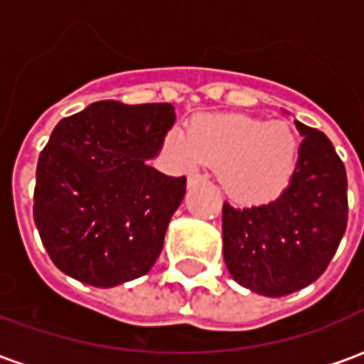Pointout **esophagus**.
I'll return each mask as SVG.
<instances>
[{"label": "esophagus", "instance_id": "esophagus-1", "mask_svg": "<svg viewBox=\"0 0 364 364\" xmlns=\"http://www.w3.org/2000/svg\"><path fill=\"white\" fill-rule=\"evenodd\" d=\"M203 181H205V175L191 173L189 177H187V185H189V187H193V185H197V183H203Z\"/></svg>", "mask_w": 364, "mask_h": 364}]
</instances>
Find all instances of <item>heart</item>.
<instances>
[{
	"label": "heart",
	"mask_w": 364,
	"mask_h": 364,
	"mask_svg": "<svg viewBox=\"0 0 364 364\" xmlns=\"http://www.w3.org/2000/svg\"><path fill=\"white\" fill-rule=\"evenodd\" d=\"M164 148L175 166H216L224 193L242 203L277 195L298 156L296 134L287 122L245 114L197 117L185 136L169 132Z\"/></svg>",
	"instance_id": "b5f03b06"
}]
</instances>
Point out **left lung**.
<instances>
[{
    "instance_id": "obj_1",
    "label": "left lung",
    "mask_w": 364,
    "mask_h": 364,
    "mask_svg": "<svg viewBox=\"0 0 364 364\" xmlns=\"http://www.w3.org/2000/svg\"><path fill=\"white\" fill-rule=\"evenodd\" d=\"M302 144L287 189L269 203L222 206L232 279L263 296H287L328 269L347 228V173L328 136L296 122Z\"/></svg>"
}]
</instances>
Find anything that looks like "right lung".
<instances>
[{
  "label": "right lung",
  "instance_id": "right-lung-1",
  "mask_svg": "<svg viewBox=\"0 0 364 364\" xmlns=\"http://www.w3.org/2000/svg\"><path fill=\"white\" fill-rule=\"evenodd\" d=\"M169 103L97 101L62 119L36 164L33 216L62 273L99 289L142 277L187 179L146 164L173 127Z\"/></svg>",
  "mask_w": 364,
  "mask_h": 364
}]
</instances>
